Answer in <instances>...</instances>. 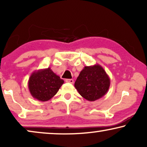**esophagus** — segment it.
<instances>
[{
  "instance_id": "esophagus-1",
  "label": "esophagus",
  "mask_w": 147,
  "mask_h": 147,
  "mask_svg": "<svg viewBox=\"0 0 147 147\" xmlns=\"http://www.w3.org/2000/svg\"><path fill=\"white\" fill-rule=\"evenodd\" d=\"M65 82H67V83L73 84L74 83V80H72V79H67V80H65Z\"/></svg>"
}]
</instances>
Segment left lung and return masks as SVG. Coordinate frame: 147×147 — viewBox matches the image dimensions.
Listing matches in <instances>:
<instances>
[{
  "instance_id": "left-lung-1",
  "label": "left lung",
  "mask_w": 147,
  "mask_h": 147,
  "mask_svg": "<svg viewBox=\"0 0 147 147\" xmlns=\"http://www.w3.org/2000/svg\"><path fill=\"white\" fill-rule=\"evenodd\" d=\"M110 79L99 64L85 66L80 72L74 86L84 98L93 102L105 95L109 90Z\"/></svg>"
}]
</instances>
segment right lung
<instances>
[{
	"label": "right lung",
	"instance_id": "obj_1",
	"mask_svg": "<svg viewBox=\"0 0 147 147\" xmlns=\"http://www.w3.org/2000/svg\"><path fill=\"white\" fill-rule=\"evenodd\" d=\"M64 81L48 67L33 71L28 82L31 96L39 101L49 100L57 94Z\"/></svg>",
	"mask_w": 147,
	"mask_h": 147
}]
</instances>
